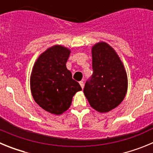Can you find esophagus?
I'll list each match as a JSON object with an SVG mask.
<instances>
[{
  "mask_svg": "<svg viewBox=\"0 0 153 153\" xmlns=\"http://www.w3.org/2000/svg\"><path fill=\"white\" fill-rule=\"evenodd\" d=\"M79 85L82 87V89H83V86H84V83H83V81H79Z\"/></svg>",
  "mask_w": 153,
  "mask_h": 153,
  "instance_id": "34e87169",
  "label": "esophagus"
}]
</instances>
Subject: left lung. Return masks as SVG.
<instances>
[{"mask_svg": "<svg viewBox=\"0 0 153 153\" xmlns=\"http://www.w3.org/2000/svg\"><path fill=\"white\" fill-rule=\"evenodd\" d=\"M93 75L83 93L92 108L107 113L118 106L126 97L128 79L123 63L111 46L99 42L92 47Z\"/></svg>", "mask_w": 153, "mask_h": 153, "instance_id": "8db88e82", "label": "left lung"}]
</instances>
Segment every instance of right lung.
<instances>
[{"label": "right lung", "instance_id": "right-lung-1", "mask_svg": "<svg viewBox=\"0 0 153 153\" xmlns=\"http://www.w3.org/2000/svg\"><path fill=\"white\" fill-rule=\"evenodd\" d=\"M70 54L67 47L53 46L39 56L32 69L30 83L33 100L52 114L67 111L75 93L82 90L66 66Z\"/></svg>", "mask_w": 153, "mask_h": 153}]
</instances>
